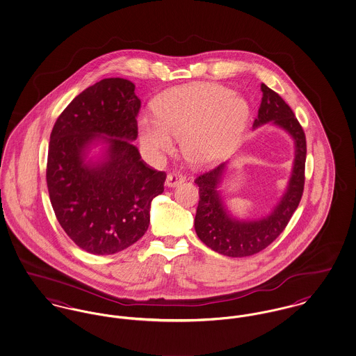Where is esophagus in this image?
Listing matches in <instances>:
<instances>
[{"label": "esophagus", "mask_w": 356, "mask_h": 356, "mask_svg": "<svg viewBox=\"0 0 356 356\" xmlns=\"http://www.w3.org/2000/svg\"><path fill=\"white\" fill-rule=\"evenodd\" d=\"M185 181V175L179 171H172L169 172L168 175V179H166V185L169 187L177 186L178 184L184 182Z\"/></svg>", "instance_id": "1"}]
</instances>
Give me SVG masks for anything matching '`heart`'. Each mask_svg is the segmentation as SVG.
<instances>
[{
    "label": "heart",
    "instance_id": "obj_1",
    "mask_svg": "<svg viewBox=\"0 0 356 356\" xmlns=\"http://www.w3.org/2000/svg\"><path fill=\"white\" fill-rule=\"evenodd\" d=\"M248 104L220 84H190L174 88L156 102V115H142L138 127L142 145L152 154L182 150L193 163L214 162L232 150L248 120Z\"/></svg>",
    "mask_w": 356,
    "mask_h": 356
}]
</instances>
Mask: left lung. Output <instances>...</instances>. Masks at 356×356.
<instances>
[{
	"label": "left lung",
	"mask_w": 356,
	"mask_h": 356,
	"mask_svg": "<svg viewBox=\"0 0 356 356\" xmlns=\"http://www.w3.org/2000/svg\"><path fill=\"white\" fill-rule=\"evenodd\" d=\"M261 104L253 127L272 122L289 132L296 145L292 177L280 204L266 218L259 221H237L227 214L217 191L225 163L200 174L194 181L200 187V202L194 222L197 236L206 246L227 257L252 256L273 243L286 227L304 191L307 158L304 130L280 95L265 84H261Z\"/></svg>",
	"instance_id": "1"
}]
</instances>
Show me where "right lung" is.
Here are the masks:
<instances>
[{
  "label": "right lung",
  "mask_w": 356,
  "mask_h": 356,
  "mask_svg": "<svg viewBox=\"0 0 356 356\" xmlns=\"http://www.w3.org/2000/svg\"><path fill=\"white\" fill-rule=\"evenodd\" d=\"M134 91L130 80L103 79L76 96L51 132V204L67 236L92 254L136 243L150 224L151 201L165 188L166 172L149 166L132 145L140 110ZM99 137L109 143L106 161L88 167L83 151Z\"/></svg>",
  "instance_id": "obj_1"
}]
</instances>
